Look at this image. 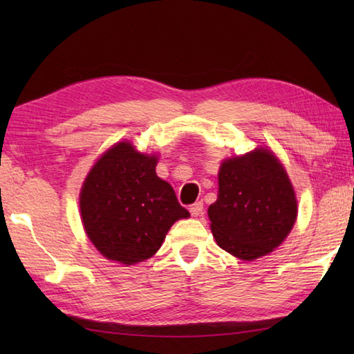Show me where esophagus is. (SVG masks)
I'll list each match as a JSON object with an SVG mask.
<instances>
[{
    "mask_svg": "<svg viewBox=\"0 0 354 354\" xmlns=\"http://www.w3.org/2000/svg\"><path fill=\"white\" fill-rule=\"evenodd\" d=\"M189 209H190V214L194 215V217H198V215H201V212H203V203L201 201L194 203V205H192Z\"/></svg>",
    "mask_w": 354,
    "mask_h": 354,
    "instance_id": "obj_1",
    "label": "esophagus"
}]
</instances>
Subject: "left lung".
Wrapping results in <instances>:
<instances>
[{"instance_id": "1", "label": "left lung", "mask_w": 354, "mask_h": 354, "mask_svg": "<svg viewBox=\"0 0 354 354\" xmlns=\"http://www.w3.org/2000/svg\"><path fill=\"white\" fill-rule=\"evenodd\" d=\"M218 247L243 261L270 253L297 218L293 187L268 149L226 159L218 171V196L207 209Z\"/></svg>"}]
</instances>
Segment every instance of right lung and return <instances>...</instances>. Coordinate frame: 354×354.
I'll use <instances>...</instances> for the list:
<instances>
[{
    "instance_id": "1",
    "label": "right lung",
    "mask_w": 354,
    "mask_h": 354,
    "mask_svg": "<svg viewBox=\"0 0 354 354\" xmlns=\"http://www.w3.org/2000/svg\"><path fill=\"white\" fill-rule=\"evenodd\" d=\"M158 159L117 143L92 167L81 190L88 239L107 259L127 266L151 257L170 226L187 218L169 183L156 175Z\"/></svg>"
}]
</instances>
